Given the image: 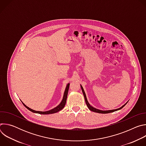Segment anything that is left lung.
<instances>
[{
  "label": "left lung",
  "instance_id": "8db88e82",
  "mask_svg": "<svg viewBox=\"0 0 146 146\" xmlns=\"http://www.w3.org/2000/svg\"><path fill=\"white\" fill-rule=\"evenodd\" d=\"M81 86V90H82V92L83 93V95H84V99H85V101H86V105L88 107V108L92 111H94V112H95V113H102V114H106V113H112V112H114V111H117V110H119L120 109H121L122 108H123L125 106L127 105V103H128V102L125 103L124 104V105L121 106V108H118V109H114V110H99V109H96L94 107H92V106H91L90 104L88 103V101L87 100V96H86V93L84 92V89H83L81 85H80Z\"/></svg>",
  "mask_w": 146,
  "mask_h": 146
}]
</instances>
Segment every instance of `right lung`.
<instances>
[{"mask_svg":"<svg viewBox=\"0 0 146 146\" xmlns=\"http://www.w3.org/2000/svg\"><path fill=\"white\" fill-rule=\"evenodd\" d=\"M69 86L70 84L68 83L66 86L65 91L64 92V96H63V99H62L61 102L59 103V105H58L56 107H55V108L48 110V111H36L34 110L29 108H28V106H27L25 104L22 102V103H23V105H24V106L28 109L29 110H30L31 111L35 113H38V114H53V113H57L58 111H59L60 110H61L62 109H63L65 106V104L66 102V99H67V96H68V91H69Z\"/></svg>","mask_w":146,"mask_h":146,"instance_id":"right-lung-1","label":"right lung"}]
</instances>
